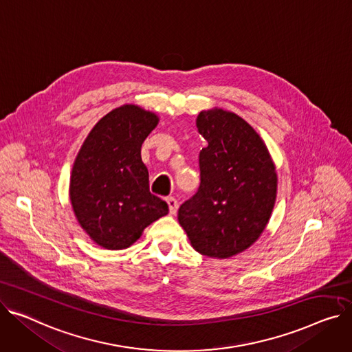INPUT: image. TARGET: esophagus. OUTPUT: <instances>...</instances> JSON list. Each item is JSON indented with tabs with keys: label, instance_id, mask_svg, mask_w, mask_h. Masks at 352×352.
Instances as JSON below:
<instances>
[{
	"label": "esophagus",
	"instance_id": "1",
	"mask_svg": "<svg viewBox=\"0 0 352 352\" xmlns=\"http://www.w3.org/2000/svg\"><path fill=\"white\" fill-rule=\"evenodd\" d=\"M167 204H168V208H170V214L175 215L177 214V209H178V201L174 197H168L167 198Z\"/></svg>",
	"mask_w": 352,
	"mask_h": 352
}]
</instances>
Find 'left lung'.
<instances>
[{"label": "left lung", "mask_w": 352, "mask_h": 352, "mask_svg": "<svg viewBox=\"0 0 352 352\" xmlns=\"http://www.w3.org/2000/svg\"><path fill=\"white\" fill-rule=\"evenodd\" d=\"M199 188L178 209L179 225L201 254L225 259L253 245L276 201L277 175L267 147L252 126L222 109L201 111Z\"/></svg>", "instance_id": "obj_1"}]
</instances>
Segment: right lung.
I'll return each instance as SVG.
<instances>
[{"instance_id": "right-lung-1", "label": "right lung", "mask_w": 352, "mask_h": 352, "mask_svg": "<svg viewBox=\"0 0 352 352\" xmlns=\"http://www.w3.org/2000/svg\"><path fill=\"white\" fill-rule=\"evenodd\" d=\"M158 117L126 104L91 129L70 175V201L80 226L106 249H126L143 230L168 214L166 201L150 192L142 144Z\"/></svg>"}]
</instances>
